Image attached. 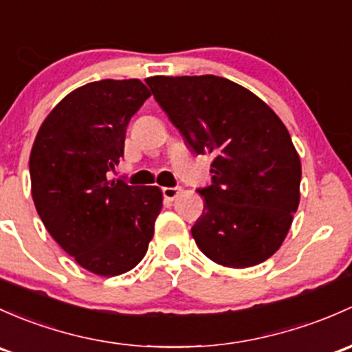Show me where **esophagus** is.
Instances as JSON below:
<instances>
[{"instance_id":"esophagus-1","label":"esophagus","mask_w":352,"mask_h":352,"mask_svg":"<svg viewBox=\"0 0 352 352\" xmlns=\"http://www.w3.org/2000/svg\"><path fill=\"white\" fill-rule=\"evenodd\" d=\"M162 192H164L165 199H168V201H173V199H175L177 195L182 192V187H164V188H162Z\"/></svg>"}]
</instances>
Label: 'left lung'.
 I'll return each mask as SVG.
<instances>
[{
	"mask_svg": "<svg viewBox=\"0 0 352 352\" xmlns=\"http://www.w3.org/2000/svg\"><path fill=\"white\" fill-rule=\"evenodd\" d=\"M146 84L188 148L214 157L212 184L197 190L199 250L229 268L263 263L282 246L300 202V157L282 120L224 77L155 76Z\"/></svg>",
	"mask_w": 352,
	"mask_h": 352,
	"instance_id": "1",
	"label": "left lung"
}]
</instances>
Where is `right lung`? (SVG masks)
<instances>
[{
  "label": "right lung",
  "instance_id": "obj_1",
  "mask_svg": "<svg viewBox=\"0 0 352 352\" xmlns=\"http://www.w3.org/2000/svg\"><path fill=\"white\" fill-rule=\"evenodd\" d=\"M150 96L138 79L89 82L50 111L33 142L36 212L58 246L96 275L135 268L153 238L160 188L108 180L124 153L129 120Z\"/></svg>",
  "mask_w": 352,
  "mask_h": 352
}]
</instances>
